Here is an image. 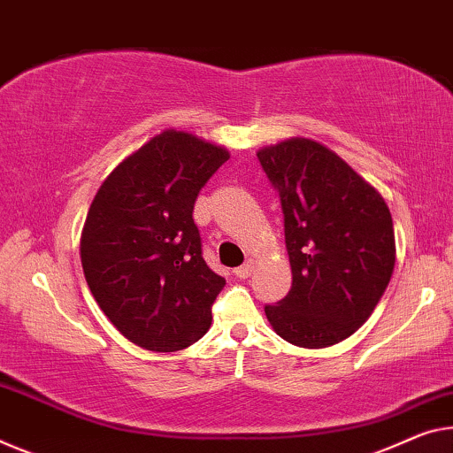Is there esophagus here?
<instances>
[{
	"instance_id": "34e87169",
	"label": "esophagus",
	"mask_w": 453,
	"mask_h": 453,
	"mask_svg": "<svg viewBox=\"0 0 453 453\" xmlns=\"http://www.w3.org/2000/svg\"><path fill=\"white\" fill-rule=\"evenodd\" d=\"M250 271H253V265H250V263H245V265H241V267H236L233 273L239 277V280H247V277L250 275Z\"/></svg>"
}]
</instances>
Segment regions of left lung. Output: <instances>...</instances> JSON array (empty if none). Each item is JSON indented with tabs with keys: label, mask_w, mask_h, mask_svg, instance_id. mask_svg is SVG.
<instances>
[{
	"label": "left lung",
	"mask_w": 453,
	"mask_h": 453,
	"mask_svg": "<svg viewBox=\"0 0 453 453\" xmlns=\"http://www.w3.org/2000/svg\"><path fill=\"white\" fill-rule=\"evenodd\" d=\"M280 192L291 289L265 305L283 340L326 348L357 332L377 308L395 269L391 211L342 157L308 137L257 151Z\"/></svg>",
	"instance_id": "obj_1"
}]
</instances>
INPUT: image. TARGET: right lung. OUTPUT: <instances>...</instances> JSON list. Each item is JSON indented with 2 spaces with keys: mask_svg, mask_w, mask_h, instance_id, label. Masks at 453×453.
I'll list each match as a JSON object with an SVG mask.
<instances>
[{
  "mask_svg": "<svg viewBox=\"0 0 453 453\" xmlns=\"http://www.w3.org/2000/svg\"><path fill=\"white\" fill-rule=\"evenodd\" d=\"M228 151L165 129L109 173L88 208L81 261L90 294L129 342L176 352L204 336L225 277L203 257L192 212Z\"/></svg>",
  "mask_w": 453,
  "mask_h": 453,
  "instance_id": "right-lung-1",
  "label": "right lung"
}]
</instances>
